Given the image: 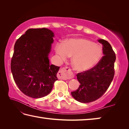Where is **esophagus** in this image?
<instances>
[{
    "instance_id": "34e87169",
    "label": "esophagus",
    "mask_w": 129,
    "mask_h": 129,
    "mask_svg": "<svg viewBox=\"0 0 129 129\" xmlns=\"http://www.w3.org/2000/svg\"><path fill=\"white\" fill-rule=\"evenodd\" d=\"M74 77V74L69 67H63L59 72V78L61 80H67Z\"/></svg>"
}]
</instances>
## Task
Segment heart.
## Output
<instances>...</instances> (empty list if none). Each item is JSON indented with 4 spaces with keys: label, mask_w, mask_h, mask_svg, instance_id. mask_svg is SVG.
<instances>
[{
    "label": "heart",
    "mask_w": 129,
    "mask_h": 129,
    "mask_svg": "<svg viewBox=\"0 0 129 129\" xmlns=\"http://www.w3.org/2000/svg\"><path fill=\"white\" fill-rule=\"evenodd\" d=\"M55 52L62 60L72 58V65L78 71H85L93 67L102 56L103 49L100 45L83 38L70 39L66 44L58 43Z\"/></svg>",
    "instance_id": "heart-1"
}]
</instances>
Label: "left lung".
Segmentation results:
<instances>
[{
  "instance_id": "8db88e82",
  "label": "left lung",
  "mask_w": 129,
  "mask_h": 129,
  "mask_svg": "<svg viewBox=\"0 0 129 129\" xmlns=\"http://www.w3.org/2000/svg\"><path fill=\"white\" fill-rule=\"evenodd\" d=\"M103 45L104 56L92 69L78 73L76 76L80 85L71 95L78 101L83 103L92 102L100 98L113 79L116 54L109 42L99 40Z\"/></svg>"
}]
</instances>
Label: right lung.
<instances>
[{
	"mask_svg": "<svg viewBox=\"0 0 129 129\" xmlns=\"http://www.w3.org/2000/svg\"><path fill=\"white\" fill-rule=\"evenodd\" d=\"M53 37L47 28H31L15 42L11 72L19 89L30 98L46 96L58 80L59 67L50 64L48 58Z\"/></svg>",
	"mask_w": 129,
	"mask_h": 129,
	"instance_id": "add662e5",
	"label": "right lung"
}]
</instances>
